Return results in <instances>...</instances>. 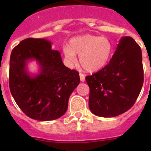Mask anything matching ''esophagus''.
Wrapping results in <instances>:
<instances>
[{
    "label": "esophagus",
    "instance_id": "esophagus-1",
    "mask_svg": "<svg viewBox=\"0 0 151 151\" xmlns=\"http://www.w3.org/2000/svg\"><path fill=\"white\" fill-rule=\"evenodd\" d=\"M80 80H81L82 82H85V77L84 74H82V73H80Z\"/></svg>",
    "mask_w": 151,
    "mask_h": 151
}]
</instances>
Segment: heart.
Returning a JSON list of instances; mask_svg holds the SVG:
<instances>
[{
    "mask_svg": "<svg viewBox=\"0 0 151 151\" xmlns=\"http://www.w3.org/2000/svg\"><path fill=\"white\" fill-rule=\"evenodd\" d=\"M113 51L112 42L105 37L85 34L74 37L68 46L63 47L65 59L69 64L77 62L76 55H80V63L87 72H96L103 68L110 59Z\"/></svg>",
    "mask_w": 151,
    "mask_h": 151,
    "instance_id": "b5f03b06",
    "label": "heart"
}]
</instances>
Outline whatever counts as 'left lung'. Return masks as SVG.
Listing matches in <instances>:
<instances>
[{
	"instance_id": "1",
	"label": "left lung",
	"mask_w": 151,
	"mask_h": 151,
	"mask_svg": "<svg viewBox=\"0 0 151 151\" xmlns=\"http://www.w3.org/2000/svg\"><path fill=\"white\" fill-rule=\"evenodd\" d=\"M85 80L94 115L111 118L124 113L134 104L144 81L140 47L132 37L121 38L109 63Z\"/></svg>"
}]
</instances>
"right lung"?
Segmentation results:
<instances>
[{
    "label": "right lung",
    "mask_w": 151,
    "mask_h": 151,
    "mask_svg": "<svg viewBox=\"0 0 151 151\" xmlns=\"http://www.w3.org/2000/svg\"><path fill=\"white\" fill-rule=\"evenodd\" d=\"M29 60H36L40 74L30 76ZM80 82L79 72L64 66L60 53L45 39L28 38L12 50L9 62L11 93L21 110L37 121L55 120L64 115L68 99Z\"/></svg>",
    "instance_id": "right-lung-1"
}]
</instances>
